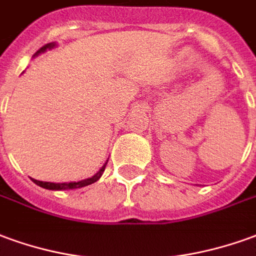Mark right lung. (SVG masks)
Listing matches in <instances>:
<instances>
[{
	"mask_svg": "<svg viewBox=\"0 0 256 256\" xmlns=\"http://www.w3.org/2000/svg\"><path fill=\"white\" fill-rule=\"evenodd\" d=\"M50 47H54L52 42H50L47 46L41 47L40 50L37 51V54L46 51V50ZM37 54H36V55H37ZM105 166H106V164H105V165L101 168V170L98 172L97 174H94L92 178H86V180H80V182H72V183H50V182H40V180H34V178H32V180H33L37 186H40L42 188H47V190H72V188H80V187H86V186H88V184L96 183L98 178H101V174L104 173V170H105Z\"/></svg>",
	"mask_w": 256,
	"mask_h": 256,
	"instance_id": "obj_1",
	"label": "right lung"
}]
</instances>
